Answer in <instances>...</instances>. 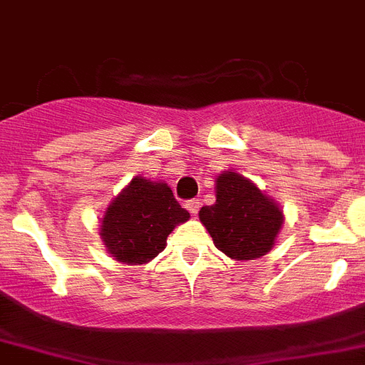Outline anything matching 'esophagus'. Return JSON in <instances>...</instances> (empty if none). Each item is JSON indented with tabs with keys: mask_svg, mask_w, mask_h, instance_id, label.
<instances>
[{
	"mask_svg": "<svg viewBox=\"0 0 365 365\" xmlns=\"http://www.w3.org/2000/svg\"><path fill=\"white\" fill-rule=\"evenodd\" d=\"M185 207H187V210H189V213H192V215H197L198 210H200V200H197V198H192V200H187Z\"/></svg>",
	"mask_w": 365,
	"mask_h": 365,
	"instance_id": "esophagus-1",
	"label": "esophagus"
}]
</instances>
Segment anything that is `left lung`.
I'll return each mask as SVG.
<instances>
[{
  "instance_id": "1",
  "label": "left lung",
  "mask_w": 365,
  "mask_h": 365,
  "mask_svg": "<svg viewBox=\"0 0 365 365\" xmlns=\"http://www.w3.org/2000/svg\"><path fill=\"white\" fill-rule=\"evenodd\" d=\"M217 200L198 213L217 249L232 259H256L274 247L284 215L250 180L225 170L217 176Z\"/></svg>"
}]
</instances>
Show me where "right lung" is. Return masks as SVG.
Masks as SVG:
<instances>
[{
  "label": "right lung",
  "mask_w": 365,
  "mask_h": 365,
  "mask_svg": "<svg viewBox=\"0 0 365 365\" xmlns=\"http://www.w3.org/2000/svg\"><path fill=\"white\" fill-rule=\"evenodd\" d=\"M187 219L189 211L178 204L167 183L135 176L107 207L100 237L116 262L140 265L154 259L167 247L174 226Z\"/></svg>",
  "instance_id": "right-lung-1"
}]
</instances>
